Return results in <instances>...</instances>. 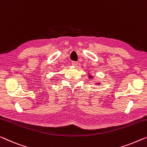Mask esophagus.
<instances>
[{
  "label": "esophagus",
  "instance_id": "34e87169",
  "mask_svg": "<svg viewBox=\"0 0 147 147\" xmlns=\"http://www.w3.org/2000/svg\"><path fill=\"white\" fill-rule=\"evenodd\" d=\"M72 65H73V66H75L76 67L78 65V62H76V61H72Z\"/></svg>",
  "mask_w": 147,
  "mask_h": 147
}]
</instances>
